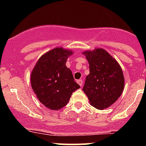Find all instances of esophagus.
<instances>
[{
    "label": "esophagus",
    "mask_w": 146,
    "mask_h": 146,
    "mask_svg": "<svg viewBox=\"0 0 146 146\" xmlns=\"http://www.w3.org/2000/svg\"><path fill=\"white\" fill-rule=\"evenodd\" d=\"M77 82L78 83V85H80V86H82V83H83V82H82V80H81V79H80V80H78Z\"/></svg>",
    "instance_id": "obj_1"
}]
</instances>
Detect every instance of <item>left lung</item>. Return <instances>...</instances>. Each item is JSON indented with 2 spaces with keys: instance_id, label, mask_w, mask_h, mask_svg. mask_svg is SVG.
<instances>
[{
  "instance_id": "8db88e82",
  "label": "left lung",
  "mask_w": 146,
  "mask_h": 146,
  "mask_svg": "<svg viewBox=\"0 0 146 146\" xmlns=\"http://www.w3.org/2000/svg\"><path fill=\"white\" fill-rule=\"evenodd\" d=\"M83 54L89 63L90 73L82 90L91 105L104 110L121 95L124 88L123 72L117 61L102 48L85 51Z\"/></svg>"
}]
</instances>
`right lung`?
Here are the masks:
<instances>
[{
    "instance_id": "right-lung-1",
    "label": "right lung",
    "mask_w": 146,
    "mask_h": 146,
    "mask_svg": "<svg viewBox=\"0 0 146 146\" xmlns=\"http://www.w3.org/2000/svg\"><path fill=\"white\" fill-rule=\"evenodd\" d=\"M71 51L55 48L40 57L31 74V85L39 102L50 110L67 104L72 93L80 88L66 66Z\"/></svg>"
}]
</instances>
